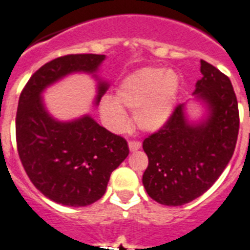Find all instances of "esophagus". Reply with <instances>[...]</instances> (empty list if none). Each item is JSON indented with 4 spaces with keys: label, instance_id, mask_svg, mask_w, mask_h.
I'll return each instance as SVG.
<instances>
[{
    "label": "esophagus",
    "instance_id": "obj_1",
    "mask_svg": "<svg viewBox=\"0 0 250 250\" xmlns=\"http://www.w3.org/2000/svg\"><path fill=\"white\" fill-rule=\"evenodd\" d=\"M128 146H129V150H131V152H135V150H137V149L141 148V143L137 140H131L128 143Z\"/></svg>",
    "mask_w": 250,
    "mask_h": 250
}]
</instances>
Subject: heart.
I'll return each mask as SVG.
<instances>
[{"label": "heart", "mask_w": 250, "mask_h": 250, "mask_svg": "<svg viewBox=\"0 0 250 250\" xmlns=\"http://www.w3.org/2000/svg\"><path fill=\"white\" fill-rule=\"evenodd\" d=\"M179 76L164 68H141L123 79L117 88L115 100L105 97L100 111L106 125L122 131L128 123L125 109L135 111L133 119L139 128L157 131L166 125L174 111L179 92Z\"/></svg>", "instance_id": "b5f03b06"}]
</instances>
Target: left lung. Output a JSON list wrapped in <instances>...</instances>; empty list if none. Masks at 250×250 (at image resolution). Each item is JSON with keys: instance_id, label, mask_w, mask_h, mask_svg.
<instances>
[{"instance_id": "left-lung-1", "label": "left lung", "mask_w": 250, "mask_h": 250, "mask_svg": "<svg viewBox=\"0 0 250 250\" xmlns=\"http://www.w3.org/2000/svg\"><path fill=\"white\" fill-rule=\"evenodd\" d=\"M202 78L193 94L209 106V118L188 123L184 105L143 143L149 164L143 184L158 204L180 206L204 194L232 158L239 135V107L229 76L201 60Z\"/></svg>"}]
</instances>
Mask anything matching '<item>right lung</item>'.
Listing matches in <instances>:
<instances>
[{
  "instance_id": "obj_1",
  "label": "right lung",
  "mask_w": 250,
  "mask_h": 250,
  "mask_svg": "<svg viewBox=\"0 0 250 250\" xmlns=\"http://www.w3.org/2000/svg\"><path fill=\"white\" fill-rule=\"evenodd\" d=\"M101 54H68L41 66L18 102L15 135L21 162L32 184L57 204L86 206L105 194L110 175L129 153L125 139L101 127L89 115L58 122L45 110L41 92L67 74L94 72ZM107 89L98 84L97 104Z\"/></svg>"
}]
</instances>
